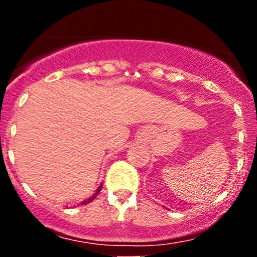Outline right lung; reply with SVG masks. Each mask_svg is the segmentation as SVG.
<instances>
[{
	"label": "right lung",
	"instance_id": "obj_1",
	"mask_svg": "<svg viewBox=\"0 0 257 257\" xmlns=\"http://www.w3.org/2000/svg\"><path fill=\"white\" fill-rule=\"evenodd\" d=\"M101 187H102V184L99 186V187H98V190H96V191H95V193H94V196H91V197H90V198L85 199V200H83V202H82V205H84V204H88V203H90V202H91V200H93L94 198H95V197H96V196H98V194H99V192H100V191H101Z\"/></svg>",
	"mask_w": 257,
	"mask_h": 257
}]
</instances>
